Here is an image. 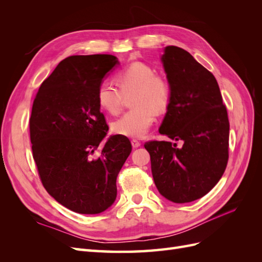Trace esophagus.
Here are the masks:
<instances>
[{
    "label": "esophagus",
    "mask_w": 262,
    "mask_h": 262,
    "mask_svg": "<svg viewBox=\"0 0 262 262\" xmlns=\"http://www.w3.org/2000/svg\"><path fill=\"white\" fill-rule=\"evenodd\" d=\"M131 144H132V146H133L134 148H137V147H140V146H141V142L138 141V140H136V139H133V140H131Z\"/></svg>",
    "instance_id": "obj_1"
}]
</instances>
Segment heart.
<instances>
[{
    "mask_svg": "<svg viewBox=\"0 0 262 262\" xmlns=\"http://www.w3.org/2000/svg\"><path fill=\"white\" fill-rule=\"evenodd\" d=\"M118 89L108 82L99 84L96 99L98 106L110 115L120 113L123 98L131 95V110L113 123L112 129L126 138H143L155 120V113L163 114L171 101V86L167 78L155 73L143 62H134L115 76Z\"/></svg>",
    "mask_w": 262,
    "mask_h": 262,
    "instance_id": "obj_1",
    "label": "heart"
}]
</instances>
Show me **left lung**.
Segmentation results:
<instances>
[{
    "mask_svg": "<svg viewBox=\"0 0 262 262\" xmlns=\"http://www.w3.org/2000/svg\"><path fill=\"white\" fill-rule=\"evenodd\" d=\"M162 62L171 86V101L160 133L167 141L144 144L160 193L175 203L200 199L223 176L228 162L229 122L214 75L188 51L165 48Z\"/></svg>",
    "mask_w": 262,
    "mask_h": 262,
    "instance_id": "8db88e82",
    "label": "left lung"
}]
</instances>
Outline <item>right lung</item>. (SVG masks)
<instances>
[{
  "instance_id": "1",
  "label": "right lung",
  "mask_w": 262,
  "mask_h": 262,
  "mask_svg": "<svg viewBox=\"0 0 262 262\" xmlns=\"http://www.w3.org/2000/svg\"><path fill=\"white\" fill-rule=\"evenodd\" d=\"M118 60L112 54L62 60L36 95L29 119L33 157L45 189L63 207L97 214L117 196L116 180L130 155L128 138L106 137L96 93Z\"/></svg>"
}]
</instances>
